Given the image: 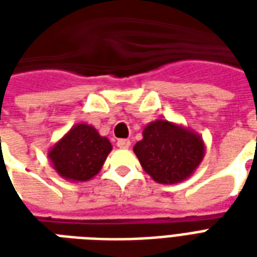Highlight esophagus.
Segmentation results:
<instances>
[{
    "mask_svg": "<svg viewBox=\"0 0 257 257\" xmlns=\"http://www.w3.org/2000/svg\"><path fill=\"white\" fill-rule=\"evenodd\" d=\"M117 146L119 147V149H129V146H131V140H128V139L118 140Z\"/></svg>",
    "mask_w": 257,
    "mask_h": 257,
    "instance_id": "obj_1",
    "label": "esophagus"
}]
</instances>
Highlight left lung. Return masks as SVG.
Returning <instances> with one entry per match:
<instances>
[{"label":"left lung","instance_id":"obj_1","mask_svg":"<svg viewBox=\"0 0 257 257\" xmlns=\"http://www.w3.org/2000/svg\"><path fill=\"white\" fill-rule=\"evenodd\" d=\"M134 151L153 180L176 184L189 179L205 157V143L195 131L168 119H156L143 129Z\"/></svg>","mask_w":257,"mask_h":257}]
</instances>
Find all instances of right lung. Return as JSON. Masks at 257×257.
Wrapping results in <instances>:
<instances>
[{
	"label": "right lung",
	"mask_w": 257,
	"mask_h": 257,
	"mask_svg": "<svg viewBox=\"0 0 257 257\" xmlns=\"http://www.w3.org/2000/svg\"><path fill=\"white\" fill-rule=\"evenodd\" d=\"M111 150L106 136H100L95 126L81 122L49 149L48 157L60 178L78 183L95 178Z\"/></svg>",
	"instance_id": "obj_1"
}]
</instances>
